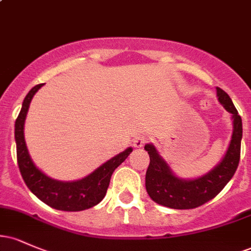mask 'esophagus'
I'll list each match as a JSON object with an SVG mask.
<instances>
[{"label":"esophagus","mask_w":251,"mask_h":251,"mask_svg":"<svg viewBox=\"0 0 251 251\" xmlns=\"http://www.w3.org/2000/svg\"><path fill=\"white\" fill-rule=\"evenodd\" d=\"M148 140H149L148 135H145V134H139V135H138V137L135 138V139L133 140L134 148H138V149L143 148V146L145 145L146 143H148Z\"/></svg>","instance_id":"1"}]
</instances>
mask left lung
Returning <instances> with one entry per match:
<instances>
[{"label": "left lung", "instance_id": "1", "mask_svg": "<svg viewBox=\"0 0 251 251\" xmlns=\"http://www.w3.org/2000/svg\"><path fill=\"white\" fill-rule=\"evenodd\" d=\"M217 97L223 107L232 114L231 142L222 162L211 171L196 179H181L172 174L165 160L152 144H146L150 165L146 171V191L152 201L171 209H195L211 201L229 183L237 170L241 157L242 119L230 97L217 87Z\"/></svg>", "mask_w": 251, "mask_h": 251}]
</instances>
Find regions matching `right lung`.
<instances>
[{
	"mask_svg": "<svg viewBox=\"0 0 251 251\" xmlns=\"http://www.w3.org/2000/svg\"><path fill=\"white\" fill-rule=\"evenodd\" d=\"M42 87V83L34 86L27 94L22 103L21 112L15 122V142L17 164L25 185L34 195L50 205V208L62 211H82L97 205L102 201L107 192L109 180L113 171L122 164L132 149L128 148L117 154L87 177L75 181H60L51 179L34 165L28 153L25 142V120L27 117L29 103L34 94Z\"/></svg>",
	"mask_w": 251,
	"mask_h": 251,
	"instance_id": "right-lung-1",
	"label": "right lung"
}]
</instances>
